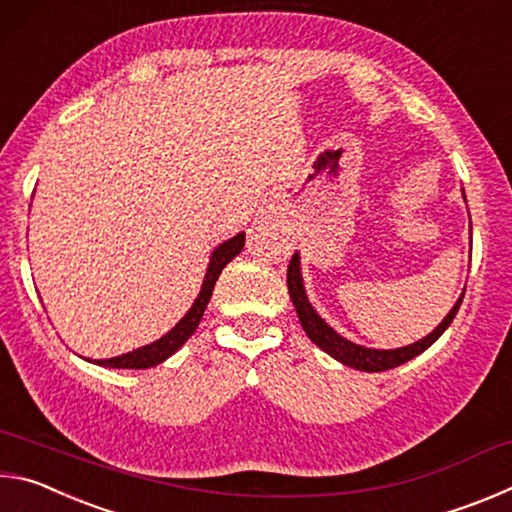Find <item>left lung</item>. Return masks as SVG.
Wrapping results in <instances>:
<instances>
[{"mask_svg":"<svg viewBox=\"0 0 512 512\" xmlns=\"http://www.w3.org/2000/svg\"><path fill=\"white\" fill-rule=\"evenodd\" d=\"M287 287H289V296L293 300V307H296V311H298L302 329H305L309 339L314 341L320 350H325L329 357H334L336 361L345 363V366L357 368V370H366V372L391 370V368L402 366V363H406L413 357H418L420 352H424L429 348V345L436 343L440 339V334H443L445 329L452 325V320L458 314V307H461L463 296H465V291H463V296L458 298L454 309L445 316L443 323L433 329L429 336H424L422 341L413 343V345H406V348H397V350H370V348H363V345L352 343V341L343 339V336L336 334L334 329L329 327L325 320L316 314V309L309 305L305 287H302L298 253L291 257L289 268H287Z\"/></svg>","mask_w":512,"mask_h":512,"instance_id":"1","label":"left lung"}]
</instances>
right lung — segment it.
<instances>
[{
  "mask_svg": "<svg viewBox=\"0 0 512 512\" xmlns=\"http://www.w3.org/2000/svg\"><path fill=\"white\" fill-rule=\"evenodd\" d=\"M246 235L241 232V235L232 237L230 241H223V244L214 250L212 259H210V266H207V273H205V280H203V287L201 293H198L196 302L192 305V309L187 311V316L180 320V323L171 329L169 334H164L162 339H158L151 345H144V348H137L128 354H121V357L115 359H99L94 363H99V366H108V368H131V370H140V368H151V366H158L164 359H169L173 352H176L180 345H183L189 336L196 332L198 323H201L203 318V311L207 307V302L212 298V291H214V284L219 280L221 271L225 268V264L232 262L239 253L241 248H244V239Z\"/></svg>",
  "mask_w": 512,
  "mask_h": 512,
  "instance_id": "1",
  "label": "right lung"
}]
</instances>
